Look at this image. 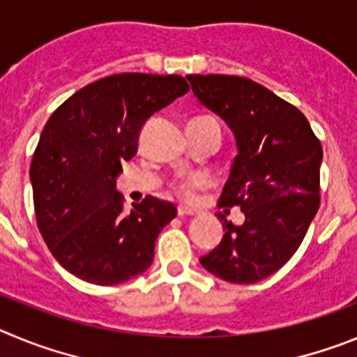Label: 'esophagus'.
<instances>
[{
	"label": "esophagus",
	"instance_id": "obj_1",
	"mask_svg": "<svg viewBox=\"0 0 357 357\" xmlns=\"http://www.w3.org/2000/svg\"><path fill=\"white\" fill-rule=\"evenodd\" d=\"M199 211L194 210V208H188V206H178V215L179 217H185V215H188V217H192V215H197Z\"/></svg>",
	"mask_w": 357,
	"mask_h": 357
}]
</instances>
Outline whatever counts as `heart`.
<instances>
[{"instance_id": "heart-1", "label": "heart", "mask_w": 357, "mask_h": 357, "mask_svg": "<svg viewBox=\"0 0 357 357\" xmlns=\"http://www.w3.org/2000/svg\"><path fill=\"white\" fill-rule=\"evenodd\" d=\"M202 185H206V178H204V176H192V178H188L186 181L179 183L178 190L179 194L185 195V197H190L192 192Z\"/></svg>"}]
</instances>
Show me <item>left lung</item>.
Segmentation results:
<instances>
[{"label": "left lung", "instance_id": "1", "mask_svg": "<svg viewBox=\"0 0 357 357\" xmlns=\"http://www.w3.org/2000/svg\"><path fill=\"white\" fill-rule=\"evenodd\" d=\"M186 79L201 105L233 131L238 155L218 206H240L245 215V222L234 226L218 213L226 233L199 261L224 281L258 282L295 255L319 211L322 146L303 112L252 79Z\"/></svg>", "mask_w": 357, "mask_h": 357}]
</instances>
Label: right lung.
Masks as SVG:
<instances>
[{
	"mask_svg": "<svg viewBox=\"0 0 357 357\" xmlns=\"http://www.w3.org/2000/svg\"><path fill=\"white\" fill-rule=\"evenodd\" d=\"M188 91L178 75L123 73L83 86L53 112L30 179L38 231L73 275L112 287L151 266L160 231L178 210L147 195L128 213L115 179L137 155L147 119Z\"/></svg>",
	"mask_w": 357,
	"mask_h": 357,
	"instance_id": "1",
	"label": "right lung"
}]
</instances>
